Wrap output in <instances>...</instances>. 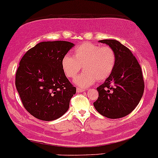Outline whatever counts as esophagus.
I'll use <instances>...</instances> for the list:
<instances>
[{
    "label": "esophagus",
    "instance_id": "1",
    "mask_svg": "<svg viewBox=\"0 0 158 158\" xmlns=\"http://www.w3.org/2000/svg\"><path fill=\"white\" fill-rule=\"evenodd\" d=\"M77 93H82V92H84V91H85V90H84V89L79 88V87H77Z\"/></svg>",
    "mask_w": 158,
    "mask_h": 158
}]
</instances>
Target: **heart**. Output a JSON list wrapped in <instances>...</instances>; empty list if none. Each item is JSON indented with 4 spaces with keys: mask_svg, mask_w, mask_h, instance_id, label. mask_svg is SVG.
Returning <instances> with one entry per match:
<instances>
[{
    "mask_svg": "<svg viewBox=\"0 0 158 158\" xmlns=\"http://www.w3.org/2000/svg\"><path fill=\"white\" fill-rule=\"evenodd\" d=\"M116 62L115 51L111 47L83 43L74 49L73 56L64 55L62 68L66 77L73 79L80 71L81 66L85 71L75 79L81 87L93 85L96 81L105 80L113 73Z\"/></svg>",
    "mask_w": 158,
    "mask_h": 158,
    "instance_id": "heart-1",
    "label": "heart"
}]
</instances>
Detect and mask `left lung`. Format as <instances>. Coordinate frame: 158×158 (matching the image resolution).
<instances>
[{"label": "left lung", "mask_w": 158, "mask_h": 158, "mask_svg": "<svg viewBox=\"0 0 158 158\" xmlns=\"http://www.w3.org/2000/svg\"><path fill=\"white\" fill-rule=\"evenodd\" d=\"M113 49L116 62L111 75L97 87L96 110L104 117L120 118L130 114L141 99L144 81L141 68L130 49L115 40H102Z\"/></svg>", "instance_id": "left-lung-1"}]
</instances>
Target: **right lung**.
I'll list each match as a JSON object with an SVG mask.
<instances>
[{"mask_svg":"<svg viewBox=\"0 0 158 158\" xmlns=\"http://www.w3.org/2000/svg\"><path fill=\"white\" fill-rule=\"evenodd\" d=\"M73 46L67 41L42 42L20 60L16 88L26 110L40 120H56L69 108L77 89L65 77L62 60Z\"/></svg>","mask_w":158,"mask_h":158,"instance_id":"add662e5","label":"right lung"}]
</instances>
